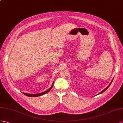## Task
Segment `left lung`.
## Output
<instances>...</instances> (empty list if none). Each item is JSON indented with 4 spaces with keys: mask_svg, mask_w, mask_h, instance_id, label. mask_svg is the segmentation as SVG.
Segmentation results:
<instances>
[{
    "mask_svg": "<svg viewBox=\"0 0 123 123\" xmlns=\"http://www.w3.org/2000/svg\"><path fill=\"white\" fill-rule=\"evenodd\" d=\"M112 81H113V80H112V81L111 82V83H110L109 84V86H107V87H106V89H104V90L103 91H101V92H100V93H99L98 94H101V93H103L104 92H105V91H106V90H107V89L108 88V87H109V86H110V85H111V83H112Z\"/></svg>",
    "mask_w": 123,
    "mask_h": 123,
    "instance_id": "obj_1",
    "label": "left lung"
}]
</instances>
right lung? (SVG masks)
I'll return each instance as SVG.
<instances>
[{
    "label": "right lung",
    "instance_id": "obj_1",
    "mask_svg": "<svg viewBox=\"0 0 123 123\" xmlns=\"http://www.w3.org/2000/svg\"><path fill=\"white\" fill-rule=\"evenodd\" d=\"M53 86H54V83H53V84H52V85L50 87L49 89L48 90H47V91H45V92H42V93H38V94H27V93H23L24 94H25V95H26V96H29V97H37V96H41V95H44V94H46V93H48L49 91L51 89H52V87H53Z\"/></svg>",
    "mask_w": 123,
    "mask_h": 123
}]
</instances>
